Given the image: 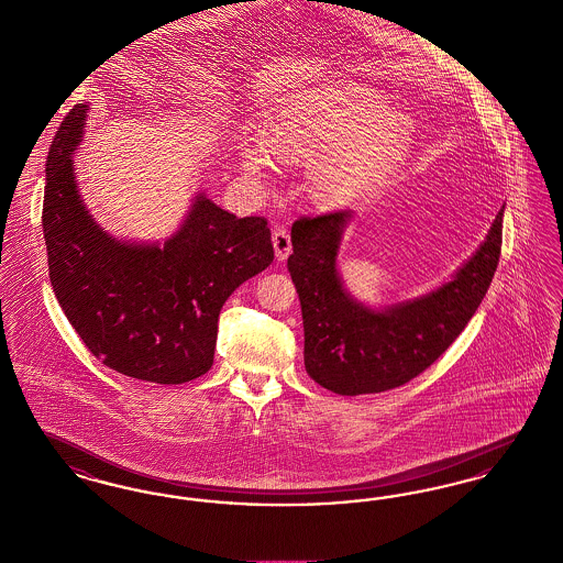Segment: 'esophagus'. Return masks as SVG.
Instances as JSON below:
<instances>
[{
    "instance_id": "esophagus-1",
    "label": "esophagus",
    "mask_w": 563,
    "mask_h": 563,
    "mask_svg": "<svg viewBox=\"0 0 563 563\" xmlns=\"http://www.w3.org/2000/svg\"><path fill=\"white\" fill-rule=\"evenodd\" d=\"M272 244H274V253L278 262H285L291 255V236L285 228H276L272 234Z\"/></svg>"
}]
</instances>
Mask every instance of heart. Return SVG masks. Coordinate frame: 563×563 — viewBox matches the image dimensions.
<instances>
[{
	"label": "heart",
	"mask_w": 563,
	"mask_h": 563,
	"mask_svg": "<svg viewBox=\"0 0 563 563\" xmlns=\"http://www.w3.org/2000/svg\"><path fill=\"white\" fill-rule=\"evenodd\" d=\"M413 141V120L365 86H329L283 109L269 122L272 150L289 161L317 158L310 188L324 207H349L379 188L405 161ZM244 161L268 173L272 156L253 141Z\"/></svg>",
	"instance_id": "b5f03b06"
}]
</instances>
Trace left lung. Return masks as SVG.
<instances>
[{"label":"left lung","mask_w":563,"mask_h":563,"mask_svg":"<svg viewBox=\"0 0 563 563\" xmlns=\"http://www.w3.org/2000/svg\"><path fill=\"white\" fill-rule=\"evenodd\" d=\"M503 214L482 246L434 291L375 310L344 289L338 249L352 211L299 217L291 228L289 272L301 303L303 365L335 395L399 388L452 346L477 312L498 268Z\"/></svg>","instance_id":"1"}]
</instances>
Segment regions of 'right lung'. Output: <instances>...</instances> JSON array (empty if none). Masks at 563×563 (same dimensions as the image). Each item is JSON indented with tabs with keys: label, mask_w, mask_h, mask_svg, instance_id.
I'll return each mask as SVG.
<instances>
[{
	"label": "right lung",
	"mask_w": 563,
	"mask_h": 563,
	"mask_svg": "<svg viewBox=\"0 0 563 563\" xmlns=\"http://www.w3.org/2000/svg\"><path fill=\"white\" fill-rule=\"evenodd\" d=\"M88 106L56 131L42 225L54 295L86 349L118 374L184 384L213 365L225 299L274 260L268 221L236 217L200 191L164 244L118 241L88 213L74 175Z\"/></svg>",
	"instance_id": "1"
}]
</instances>
